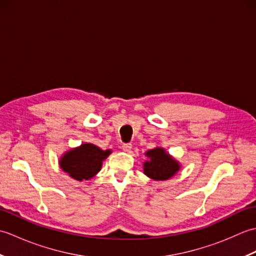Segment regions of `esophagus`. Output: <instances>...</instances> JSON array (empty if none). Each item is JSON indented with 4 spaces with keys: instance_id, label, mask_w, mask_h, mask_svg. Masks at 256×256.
<instances>
[{
    "instance_id": "esophagus-1",
    "label": "esophagus",
    "mask_w": 256,
    "mask_h": 256,
    "mask_svg": "<svg viewBox=\"0 0 256 256\" xmlns=\"http://www.w3.org/2000/svg\"><path fill=\"white\" fill-rule=\"evenodd\" d=\"M122 150H124V152H126V153H130V152H131V150H132V144H123V146H122Z\"/></svg>"
}]
</instances>
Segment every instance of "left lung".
Here are the masks:
<instances>
[{
  "instance_id": "obj_1",
  "label": "left lung",
  "mask_w": 256,
  "mask_h": 256,
  "mask_svg": "<svg viewBox=\"0 0 256 256\" xmlns=\"http://www.w3.org/2000/svg\"><path fill=\"white\" fill-rule=\"evenodd\" d=\"M148 160L143 162V172L148 177L156 182L168 180L180 170V162L166 152L165 148L157 146L145 153Z\"/></svg>"
}]
</instances>
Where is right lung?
<instances>
[{"instance_id": "right-lung-1", "label": "right lung", "mask_w": 256, "mask_h": 256, "mask_svg": "<svg viewBox=\"0 0 256 256\" xmlns=\"http://www.w3.org/2000/svg\"><path fill=\"white\" fill-rule=\"evenodd\" d=\"M111 153V150H103L92 143H82L62 154L58 162L62 170L74 180L86 182L101 170L103 160Z\"/></svg>"}]
</instances>
